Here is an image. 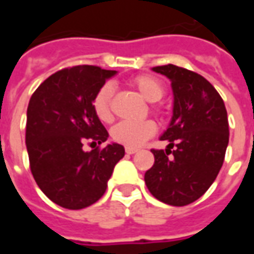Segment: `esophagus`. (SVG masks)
<instances>
[{
  "label": "esophagus",
  "mask_w": 254,
  "mask_h": 254,
  "mask_svg": "<svg viewBox=\"0 0 254 254\" xmlns=\"http://www.w3.org/2000/svg\"><path fill=\"white\" fill-rule=\"evenodd\" d=\"M125 152H127V154H129V155H133V154H136V152H137V149H136V148H129V147H127V148H125Z\"/></svg>",
  "instance_id": "esophagus-1"
}]
</instances>
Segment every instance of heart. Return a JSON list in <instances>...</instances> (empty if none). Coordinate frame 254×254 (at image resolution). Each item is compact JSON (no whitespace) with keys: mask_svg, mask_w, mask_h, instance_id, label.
Segmentation results:
<instances>
[{"mask_svg":"<svg viewBox=\"0 0 254 254\" xmlns=\"http://www.w3.org/2000/svg\"><path fill=\"white\" fill-rule=\"evenodd\" d=\"M133 85L136 87L140 95L149 103H156L163 98L165 89L158 78L154 76H138L134 78ZM114 88L110 83L102 85V88L95 95L94 111L100 121L109 122L111 120V98ZM156 132V125L154 121H121L111 129V137L117 143L122 144L129 148L141 147L149 137Z\"/></svg>","mask_w":254,"mask_h":254,"instance_id":"heart-1","label":"heart"}]
</instances>
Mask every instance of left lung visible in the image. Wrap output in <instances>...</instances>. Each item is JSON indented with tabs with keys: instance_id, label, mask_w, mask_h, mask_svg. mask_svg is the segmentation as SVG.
Wrapping results in <instances>:
<instances>
[{
	"instance_id": "8db88e82",
	"label": "left lung",
	"mask_w": 254,
	"mask_h": 254,
	"mask_svg": "<svg viewBox=\"0 0 254 254\" xmlns=\"http://www.w3.org/2000/svg\"><path fill=\"white\" fill-rule=\"evenodd\" d=\"M152 70L170 80L174 100L171 121L160 136L170 144L166 152L151 151L155 163L145 171L144 181L155 198L182 207L208 190L223 165L229 144L227 111L218 91L200 74L171 64Z\"/></svg>"
}]
</instances>
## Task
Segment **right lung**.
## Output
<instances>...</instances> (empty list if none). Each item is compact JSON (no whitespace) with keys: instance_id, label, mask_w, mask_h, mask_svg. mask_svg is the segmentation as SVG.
<instances>
[{"instance_id":"obj_1","label":"right lung","mask_w":254,"mask_h":254,"mask_svg":"<svg viewBox=\"0 0 254 254\" xmlns=\"http://www.w3.org/2000/svg\"><path fill=\"white\" fill-rule=\"evenodd\" d=\"M92 65L58 70L36 88L27 109L25 144L31 173L53 202L67 209L89 207L105 194L121 144L84 151L82 144L105 143L109 133L94 111L95 95L116 76Z\"/></svg>"}]
</instances>
